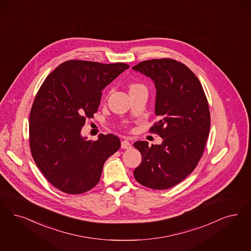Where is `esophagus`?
I'll return each instance as SVG.
<instances>
[{"label": "esophagus", "instance_id": "obj_1", "mask_svg": "<svg viewBox=\"0 0 251 251\" xmlns=\"http://www.w3.org/2000/svg\"><path fill=\"white\" fill-rule=\"evenodd\" d=\"M121 148L123 149H130L131 148V145L128 140H123L121 142Z\"/></svg>", "mask_w": 251, "mask_h": 251}]
</instances>
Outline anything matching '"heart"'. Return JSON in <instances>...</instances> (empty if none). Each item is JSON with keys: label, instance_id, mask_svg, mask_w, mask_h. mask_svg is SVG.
I'll use <instances>...</instances> for the list:
<instances>
[{"label": "heart", "instance_id": "obj_1", "mask_svg": "<svg viewBox=\"0 0 251 251\" xmlns=\"http://www.w3.org/2000/svg\"><path fill=\"white\" fill-rule=\"evenodd\" d=\"M137 88H145L144 85L140 84V83H133L130 85V90H133V89H137Z\"/></svg>", "mask_w": 251, "mask_h": 251}]
</instances>
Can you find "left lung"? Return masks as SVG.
Instances as JSON below:
<instances>
[{
	"mask_svg": "<svg viewBox=\"0 0 251 251\" xmlns=\"http://www.w3.org/2000/svg\"><path fill=\"white\" fill-rule=\"evenodd\" d=\"M132 69L155 83V114L159 121L150 131L163 139L161 145L151 147L146 141L133 144L143 159L133 175L144 186L169 189L195 170L203 154L210 129L207 97L199 78L181 62L152 59Z\"/></svg>",
	"mask_w": 251,
	"mask_h": 251,
	"instance_id": "left-lung-1",
	"label": "left lung"
}]
</instances>
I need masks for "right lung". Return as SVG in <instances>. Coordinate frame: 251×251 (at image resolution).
<instances>
[{
  "label": "right lung",
  "mask_w": 251,
  "mask_h": 251,
  "mask_svg": "<svg viewBox=\"0 0 251 251\" xmlns=\"http://www.w3.org/2000/svg\"><path fill=\"white\" fill-rule=\"evenodd\" d=\"M130 66L66 61L45 78L29 116V146L35 163L57 189L78 195L98 183L105 160L121 147L114 134L97 141L80 134L94 118L102 91Z\"/></svg>",
  "instance_id": "right-lung-1"
}]
</instances>
